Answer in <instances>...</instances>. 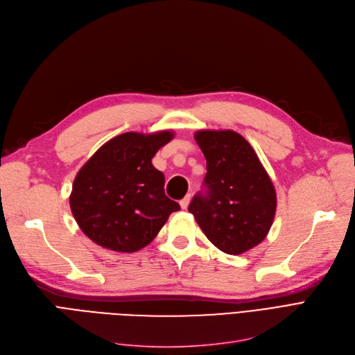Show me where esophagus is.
Wrapping results in <instances>:
<instances>
[{"mask_svg": "<svg viewBox=\"0 0 355 355\" xmlns=\"http://www.w3.org/2000/svg\"><path fill=\"white\" fill-rule=\"evenodd\" d=\"M190 200H191V194H187V196H185V197L180 201V206H181V209H182V210H185V209L189 207Z\"/></svg>", "mask_w": 355, "mask_h": 355, "instance_id": "obj_1", "label": "esophagus"}]
</instances>
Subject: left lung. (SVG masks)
<instances>
[{
	"label": "left lung",
	"mask_w": 355,
	"mask_h": 355,
	"mask_svg": "<svg viewBox=\"0 0 355 355\" xmlns=\"http://www.w3.org/2000/svg\"><path fill=\"white\" fill-rule=\"evenodd\" d=\"M207 161L204 190L189 211L211 243L227 254L253 249L270 230L276 191L250 144L234 130H198Z\"/></svg>",
	"instance_id": "left-lung-1"
}]
</instances>
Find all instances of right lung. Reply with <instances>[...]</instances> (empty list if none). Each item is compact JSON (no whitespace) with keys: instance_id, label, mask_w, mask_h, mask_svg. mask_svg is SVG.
I'll return each instance as SVG.
<instances>
[{"instance_id":"obj_1","label":"right lung","mask_w":355,"mask_h":355,"mask_svg":"<svg viewBox=\"0 0 355 355\" xmlns=\"http://www.w3.org/2000/svg\"><path fill=\"white\" fill-rule=\"evenodd\" d=\"M171 130L126 132L102 145L73 182L70 209L80 230L96 245L137 252L151 243L180 204L164 193V174L153 165Z\"/></svg>"}]
</instances>
